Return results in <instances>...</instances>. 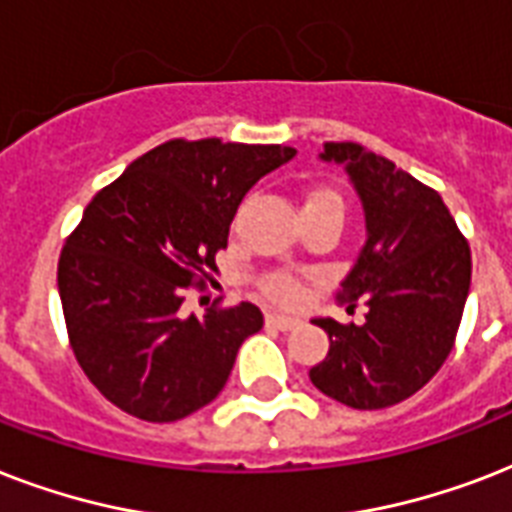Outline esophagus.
<instances>
[{"label":"esophagus","instance_id":"1","mask_svg":"<svg viewBox=\"0 0 512 512\" xmlns=\"http://www.w3.org/2000/svg\"><path fill=\"white\" fill-rule=\"evenodd\" d=\"M265 324L273 329H281V332H289V329L300 327V319H292V316H281V313H265Z\"/></svg>","mask_w":512,"mask_h":512}]
</instances>
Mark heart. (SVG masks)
Listing matches in <instances>:
<instances>
[{
	"label": "heart",
	"mask_w": 512,
	"mask_h": 512,
	"mask_svg": "<svg viewBox=\"0 0 512 512\" xmlns=\"http://www.w3.org/2000/svg\"><path fill=\"white\" fill-rule=\"evenodd\" d=\"M316 201H337V204H340V196H337L335 191H329V188H319V191L308 193V201H305V204H316ZM263 292L271 297V300H276V303H297L300 295H303L300 284H297L292 276H287V273H273L271 279H265Z\"/></svg>",
	"instance_id": "1"
}]
</instances>
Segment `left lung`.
Listing matches in <instances>:
<instances>
[{"label":"left lung","instance_id":"8db88e82","mask_svg":"<svg viewBox=\"0 0 512 512\" xmlns=\"http://www.w3.org/2000/svg\"><path fill=\"white\" fill-rule=\"evenodd\" d=\"M321 162L345 167L366 241L337 300L366 305V321L313 319L329 335L311 382L350 409L414 396L452 353L470 292V247L433 188L358 143H324Z\"/></svg>","mask_w":512,"mask_h":512}]
</instances>
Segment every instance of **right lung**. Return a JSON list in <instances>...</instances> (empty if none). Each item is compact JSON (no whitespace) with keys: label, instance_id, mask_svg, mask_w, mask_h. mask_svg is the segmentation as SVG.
Masks as SVG:
<instances>
[{"label":"right lung","instance_id":"add662e5","mask_svg":"<svg viewBox=\"0 0 512 512\" xmlns=\"http://www.w3.org/2000/svg\"><path fill=\"white\" fill-rule=\"evenodd\" d=\"M289 146L170 140L95 193L58 263L74 356L122 412L175 422L223 390L241 342L263 329L252 303L185 316L183 292L217 271L241 199L287 164Z\"/></svg>","mask_w":512,"mask_h":512}]
</instances>
